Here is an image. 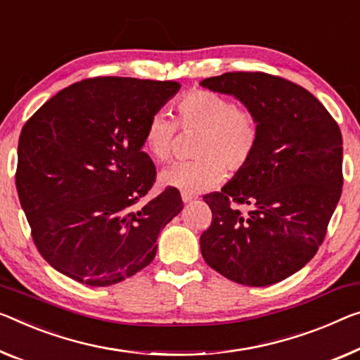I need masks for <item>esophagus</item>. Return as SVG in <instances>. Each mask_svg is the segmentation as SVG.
Masks as SVG:
<instances>
[{"label": "esophagus", "mask_w": 360, "mask_h": 360, "mask_svg": "<svg viewBox=\"0 0 360 360\" xmlns=\"http://www.w3.org/2000/svg\"><path fill=\"white\" fill-rule=\"evenodd\" d=\"M181 199H184V202H191V201H195L196 199V196L195 195H191V193H181Z\"/></svg>", "instance_id": "obj_1"}]
</instances>
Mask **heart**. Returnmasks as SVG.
<instances>
[{"label":"heart","instance_id":"obj_1","mask_svg":"<svg viewBox=\"0 0 360 360\" xmlns=\"http://www.w3.org/2000/svg\"><path fill=\"white\" fill-rule=\"evenodd\" d=\"M176 117L184 131H198L193 154L198 159L175 164L161 174V184L185 193H201L224 179V172L246 169L259 146L257 120L251 110L236 108L231 99L209 90H195L179 99ZM176 125L156 112L148 119L143 145L159 162L174 154Z\"/></svg>","mask_w":360,"mask_h":360}]
</instances>
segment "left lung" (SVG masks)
Returning <instances> with one entry per match:
<instances>
[{
    "instance_id": "obj_1",
    "label": "left lung",
    "mask_w": 360,
    "mask_h": 360,
    "mask_svg": "<svg viewBox=\"0 0 360 360\" xmlns=\"http://www.w3.org/2000/svg\"><path fill=\"white\" fill-rule=\"evenodd\" d=\"M201 86L235 96L261 131L250 165L204 196L212 222L201 254L240 285L278 283L311 261L327 235L342 188L340 127L312 93L281 77L226 72Z\"/></svg>"
}]
</instances>
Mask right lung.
<instances>
[{
    "instance_id": "add662e5",
    "label": "right lung",
    "mask_w": 360,
    "mask_h": 360,
    "mask_svg": "<svg viewBox=\"0 0 360 360\" xmlns=\"http://www.w3.org/2000/svg\"><path fill=\"white\" fill-rule=\"evenodd\" d=\"M179 90L96 77L64 88L25 122L15 188L33 243L58 272L109 286L151 264L159 231L184 202L172 186L140 202L156 181L143 131Z\"/></svg>"
}]
</instances>
